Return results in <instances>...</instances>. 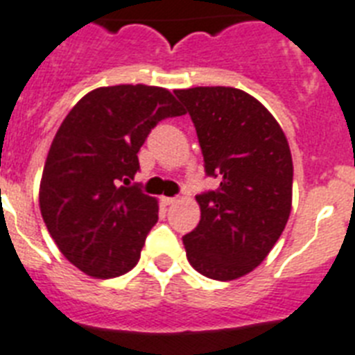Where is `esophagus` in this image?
Wrapping results in <instances>:
<instances>
[{
    "mask_svg": "<svg viewBox=\"0 0 355 355\" xmlns=\"http://www.w3.org/2000/svg\"><path fill=\"white\" fill-rule=\"evenodd\" d=\"M175 202H178L177 197H162V204L164 206H173Z\"/></svg>",
    "mask_w": 355,
    "mask_h": 355,
    "instance_id": "esophagus-1",
    "label": "esophagus"
}]
</instances>
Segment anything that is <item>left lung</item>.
Returning a JSON list of instances; mask_svg holds the SVG:
<instances>
[{"label": "left lung", "instance_id": "1", "mask_svg": "<svg viewBox=\"0 0 355 355\" xmlns=\"http://www.w3.org/2000/svg\"><path fill=\"white\" fill-rule=\"evenodd\" d=\"M197 129L215 191L197 195L200 223L184 235L187 261L215 281L259 266L281 237L292 209L293 164L288 140L264 105L241 89L175 91Z\"/></svg>", "mask_w": 355, "mask_h": 355}]
</instances>
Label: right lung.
<instances>
[{
	"instance_id": "right-lung-1",
	"label": "right lung",
	"mask_w": 355,
	"mask_h": 355,
	"mask_svg": "<svg viewBox=\"0 0 355 355\" xmlns=\"http://www.w3.org/2000/svg\"><path fill=\"white\" fill-rule=\"evenodd\" d=\"M184 114L168 89L100 87L71 109L49 149L40 209L69 262L96 279L137 266L157 198L132 184L138 151L160 120Z\"/></svg>"
}]
</instances>
